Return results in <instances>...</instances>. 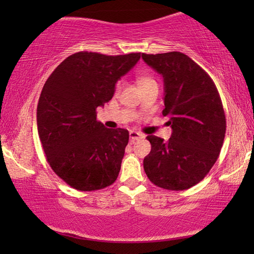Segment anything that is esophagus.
Masks as SVG:
<instances>
[{
	"instance_id": "obj_1",
	"label": "esophagus",
	"mask_w": 254,
	"mask_h": 254,
	"mask_svg": "<svg viewBox=\"0 0 254 254\" xmlns=\"http://www.w3.org/2000/svg\"><path fill=\"white\" fill-rule=\"evenodd\" d=\"M144 135L140 133V131H135V130H130L129 131V138H130V142H134V141H137L138 138H143Z\"/></svg>"
}]
</instances>
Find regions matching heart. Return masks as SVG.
Returning <instances> with one entry per match:
<instances>
[{
  "label": "heart",
  "instance_id": "heart-1",
  "mask_svg": "<svg viewBox=\"0 0 254 254\" xmlns=\"http://www.w3.org/2000/svg\"><path fill=\"white\" fill-rule=\"evenodd\" d=\"M150 82H155V81L152 78H150V77H141L140 78V85L145 84V83H150ZM121 86H123V82L119 81V82L117 83V85H116L117 91H119V90L121 89Z\"/></svg>",
  "mask_w": 254,
  "mask_h": 254
}]
</instances>
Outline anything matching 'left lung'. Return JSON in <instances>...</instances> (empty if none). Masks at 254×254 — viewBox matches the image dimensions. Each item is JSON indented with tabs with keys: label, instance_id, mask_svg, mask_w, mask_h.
Returning <instances> with one entry per match:
<instances>
[{
	"label": "left lung",
	"instance_id": "1",
	"mask_svg": "<svg viewBox=\"0 0 254 254\" xmlns=\"http://www.w3.org/2000/svg\"><path fill=\"white\" fill-rule=\"evenodd\" d=\"M142 59L164 79V110L172 128L169 141L148 135L151 150L143 159L149 180L169 190L200 183L223 145L225 114L216 85L192 59L180 52L144 54Z\"/></svg>",
	"mask_w": 254,
	"mask_h": 254
}]
</instances>
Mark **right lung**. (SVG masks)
I'll list each match as a JSON object with an SVG mask.
<instances>
[{
  "label": "right lung",
  "instance_id": "right-lung-1",
  "mask_svg": "<svg viewBox=\"0 0 254 254\" xmlns=\"http://www.w3.org/2000/svg\"><path fill=\"white\" fill-rule=\"evenodd\" d=\"M141 53L78 52L61 62L41 90L38 133L52 170L72 189L91 192L112 185L129 133L97 121V107L112 99L116 83Z\"/></svg>",
  "mask_w": 254,
  "mask_h": 254
}]
</instances>
